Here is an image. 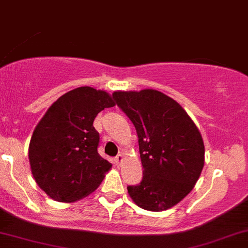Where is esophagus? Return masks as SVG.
Returning <instances> with one entry per match:
<instances>
[{
	"label": "esophagus",
	"mask_w": 248,
	"mask_h": 248,
	"mask_svg": "<svg viewBox=\"0 0 248 248\" xmlns=\"http://www.w3.org/2000/svg\"><path fill=\"white\" fill-rule=\"evenodd\" d=\"M114 161H115V163L118 164V166H120L122 162H124V155H121V154H119V155L116 156V157L114 158Z\"/></svg>",
	"instance_id": "obj_1"
}]
</instances>
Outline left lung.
<instances>
[{"label": "left lung", "mask_w": 248, "mask_h": 248, "mask_svg": "<svg viewBox=\"0 0 248 248\" xmlns=\"http://www.w3.org/2000/svg\"><path fill=\"white\" fill-rule=\"evenodd\" d=\"M118 106L135 126L143 178L127 186L134 203L166 211L189 195L204 167L203 138L184 108L160 91H115Z\"/></svg>", "instance_id": "obj_1"}]
</instances>
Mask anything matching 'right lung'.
Instances as JSON below:
<instances>
[{
  "mask_svg": "<svg viewBox=\"0 0 248 248\" xmlns=\"http://www.w3.org/2000/svg\"><path fill=\"white\" fill-rule=\"evenodd\" d=\"M115 106L106 91L75 88L49 107L29 144L31 172L38 186L62 203H73L101 184L112 164L98 154L95 116Z\"/></svg>",
  "mask_w": 248,
  "mask_h": 248,
  "instance_id": "add662e5",
  "label": "right lung"
}]
</instances>
